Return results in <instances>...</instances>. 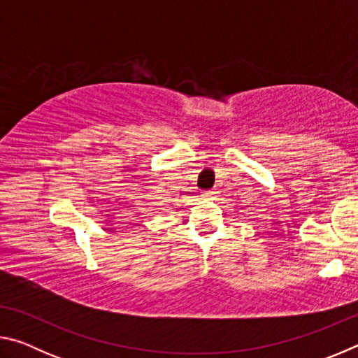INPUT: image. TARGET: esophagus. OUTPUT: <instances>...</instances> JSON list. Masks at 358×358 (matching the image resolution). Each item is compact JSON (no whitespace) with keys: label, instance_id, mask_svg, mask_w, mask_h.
Returning a JSON list of instances; mask_svg holds the SVG:
<instances>
[{"label":"esophagus","instance_id":"1","mask_svg":"<svg viewBox=\"0 0 358 358\" xmlns=\"http://www.w3.org/2000/svg\"><path fill=\"white\" fill-rule=\"evenodd\" d=\"M216 194H217L216 191H213V189H211V191H205V194H203V196H205V197H208V199H213V197L216 196Z\"/></svg>","mask_w":358,"mask_h":358}]
</instances>
